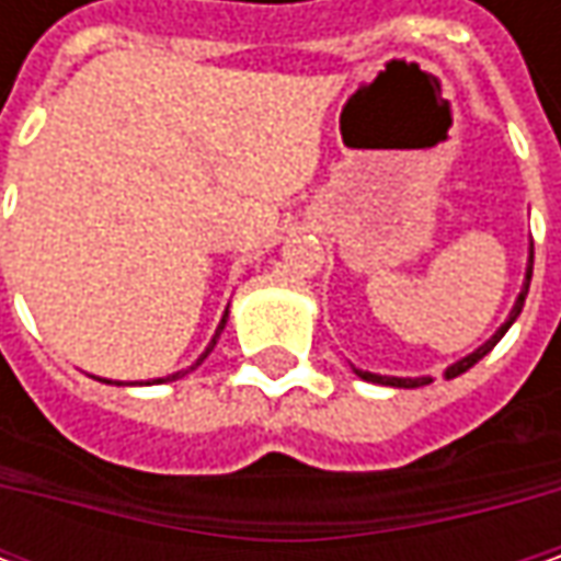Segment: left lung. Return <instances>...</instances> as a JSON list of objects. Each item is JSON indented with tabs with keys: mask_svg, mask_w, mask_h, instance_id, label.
I'll return each mask as SVG.
<instances>
[{
	"mask_svg": "<svg viewBox=\"0 0 561 561\" xmlns=\"http://www.w3.org/2000/svg\"><path fill=\"white\" fill-rule=\"evenodd\" d=\"M530 274H534V243H530V252H528V271H525V287H522V293H518V299H515V306H512V312H508L506 324H503V328H500L496 334L490 336L484 346H478L474 353H468V356L459 358L456 365H449V368L443 371V377H446V380H449V377L465 375V371H468L471 365H478V362H481V358H484L486 353H490V350H493V346H496V343L503 340V334H506L508 328L515 324V318L522 314V306H525V296H528V287H530ZM353 371H356V375L362 377V380H371V383H383V387H405V390H412V387H424V383H431V377H387V375H371V371H362V368H353Z\"/></svg>",
	"mask_w": 561,
	"mask_h": 561,
	"instance_id": "8db88e82",
	"label": "left lung"
}]
</instances>
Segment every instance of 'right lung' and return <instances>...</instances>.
<instances>
[{
	"mask_svg": "<svg viewBox=\"0 0 561 561\" xmlns=\"http://www.w3.org/2000/svg\"><path fill=\"white\" fill-rule=\"evenodd\" d=\"M225 324H227V309H225V314H221V324H218V331H215V336H211V343L205 346L203 356L196 358V362H193V365H190L186 371H193V368H199V365H203L205 356H208V353L215 350V343H218V336H221V331H225ZM186 371H174V375H168V377H156V380H146V383H168V380H178V377H184ZM96 380H102V383H112V380H105V377H96ZM115 383H121V380H115Z\"/></svg>",
	"mask_w": 561,
	"mask_h": 561,
	"instance_id": "1",
	"label": "right lung"
}]
</instances>
